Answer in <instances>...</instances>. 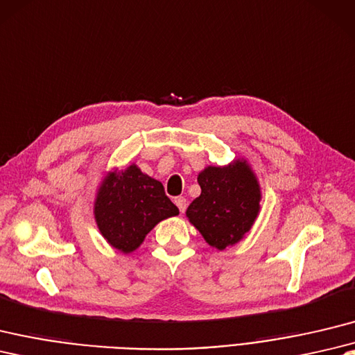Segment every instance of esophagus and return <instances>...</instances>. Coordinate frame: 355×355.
I'll return each mask as SVG.
<instances>
[{
	"label": "esophagus",
	"mask_w": 355,
	"mask_h": 355,
	"mask_svg": "<svg viewBox=\"0 0 355 355\" xmlns=\"http://www.w3.org/2000/svg\"><path fill=\"white\" fill-rule=\"evenodd\" d=\"M174 202L177 204L178 210H180L181 213H184V210H186V205H187V202H186V198H184V196H177Z\"/></svg>",
	"instance_id": "esophagus-1"
}]
</instances>
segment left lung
I'll return each instance as SVG.
<instances>
[{"mask_svg": "<svg viewBox=\"0 0 355 355\" xmlns=\"http://www.w3.org/2000/svg\"><path fill=\"white\" fill-rule=\"evenodd\" d=\"M201 195L186 210L189 222L213 248L233 246L250 232L260 211L261 192L246 160L207 166L198 174Z\"/></svg>", "mask_w": 355, "mask_h": 355, "instance_id": "left-lung-1", "label": "left lung"}]
</instances>
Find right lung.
I'll list each match as a JSON object with an SVG mask.
<instances>
[{
    "instance_id": "right-lung-1",
    "label": "right lung",
    "mask_w": 355,
    "mask_h": 355,
    "mask_svg": "<svg viewBox=\"0 0 355 355\" xmlns=\"http://www.w3.org/2000/svg\"><path fill=\"white\" fill-rule=\"evenodd\" d=\"M100 233L123 254L137 250L160 220L178 215L160 181L144 174L136 164L110 171L98 187L94 205Z\"/></svg>"
}]
</instances>
